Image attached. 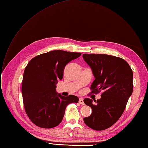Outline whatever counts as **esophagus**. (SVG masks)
Wrapping results in <instances>:
<instances>
[{
  "instance_id": "obj_1",
  "label": "esophagus",
  "mask_w": 148,
  "mask_h": 148,
  "mask_svg": "<svg viewBox=\"0 0 148 148\" xmlns=\"http://www.w3.org/2000/svg\"><path fill=\"white\" fill-rule=\"evenodd\" d=\"M78 102H79V103L81 104H82V105L84 104V102L83 98L80 97V98H79V100H78Z\"/></svg>"
}]
</instances>
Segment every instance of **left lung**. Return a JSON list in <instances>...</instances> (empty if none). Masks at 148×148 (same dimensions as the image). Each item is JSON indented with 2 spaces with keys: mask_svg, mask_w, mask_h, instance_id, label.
Returning <instances> with one entry per match:
<instances>
[{
  "mask_svg": "<svg viewBox=\"0 0 148 148\" xmlns=\"http://www.w3.org/2000/svg\"><path fill=\"white\" fill-rule=\"evenodd\" d=\"M83 58L95 77L91 93L103 90L96 104L90 99H84L92 111L84 121L94 130H105L119 120L125 109L133 91V72L127 61L113 56L84 54Z\"/></svg>",
  "mask_w": 148,
  "mask_h": 148,
  "instance_id": "8db88e82",
  "label": "left lung"
}]
</instances>
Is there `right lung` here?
Returning <instances> with one entry per match:
<instances>
[{"instance_id":"obj_1","label":"right lung","mask_w":148,"mask_h":148,"mask_svg":"<svg viewBox=\"0 0 148 148\" xmlns=\"http://www.w3.org/2000/svg\"><path fill=\"white\" fill-rule=\"evenodd\" d=\"M81 54L52 51L35 56L26 66L21 87L23 100L28 116L37 126L44 129L58 126L68 105L78 102V97L61 96L56 88L58 80L63 78L65 66Z\"/></svg>"}]
</instances>
